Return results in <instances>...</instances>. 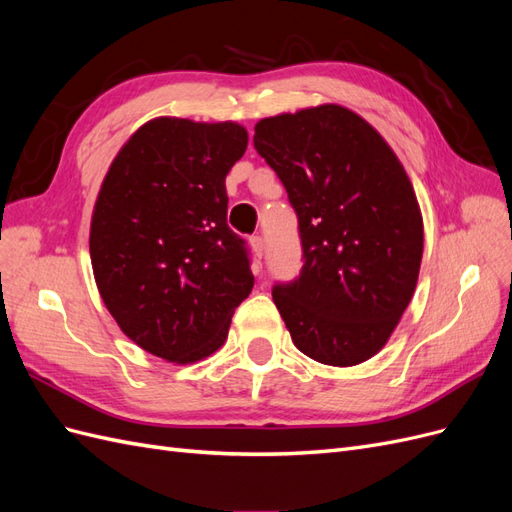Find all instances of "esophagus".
<instances>
[{
	"label": "esophagus",
	"instance_id": "obj_1",
	"mask_svg": "<svg viewBox=\"0 0 512 512\" xmlns=\"http://www.w3.org/2000/svg\"><path fill=\"white\" fill-rule=\"evenodd\" d=\"M250 245H252V252L262 258V252H265V241H262V237H250Z\"/></svg>",
	"mask_w": 512,
	"mask_h": 512
}]
</instances>
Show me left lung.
Returning <instances> with one entry per match:
<instances>
[{
  "mask_svg": "<svg viewBox=\"0 0 512 512\" xmlns=\"http://www.w3.org/2000/svg\"><path fill=\"white\" fill-rule=\"evenodd\" d=\"M254 147L297 211L303 267L273 286L294 346L350 367L389 342L423 258L416 194L384 138L337 104L260 119Z\"/></svg>",
  "mask_w": 512,
  "mask_h": 512,
  "instance_id": "obj_1",
  "label": "left lung"
}]
</instances>
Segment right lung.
Returning a JSON list of instances; mask_svg holds the SVG:
<instances>
[{
    "instance_id": "1",
    "label": "right lung",
    "mask_w": 512,
    "mask_h": 512,
    "mask_svg": "<svg viewBox=\"0 0 512 512\" xmlns=\"http://www.w3.org/2000/svg\"><path fill=\"white\" fill-rule=\"evenodd\" d=\"M247 149L239 123L158 117L102 181L89 254L119 329L170 363L218 350L254 288L250 252L226 213V175Z\"/></svg>"
}]
</instances>
